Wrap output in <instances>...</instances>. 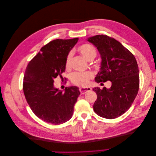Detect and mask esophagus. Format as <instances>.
Wrapping results in <instances>:
<instances>
[{
  "instance_id": "1",
  "label": "esophagus",
  "mask_w": 156,
  "mask_h": 156,
  "mask_svg": "<svg viewBox=\"0 0 156 156\" xmlns=\"http://www.w3.org/2000/svg\"><path fill=\"white\" fill-rule=\"evenodd\" d=\"M80 92H81V94H84L87 92H88L92 90V88H81L79 89Z\"/></svg>"
}]
</instances>
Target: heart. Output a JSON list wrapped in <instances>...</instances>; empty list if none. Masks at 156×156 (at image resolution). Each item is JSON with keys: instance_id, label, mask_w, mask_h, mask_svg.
<instances>
[{"instance_id": "obj_1", "label": "heart", "mask_w": 156, "mask_h": 156, "mask_svg": "<svg viewBox=\"0 0 156 156\" xmlns=\"http://www.w3.org/2000/svg\"><path fill=\"white\" fill-rule=\"evenodd\" d=\"M77 49L80 52V53L89 61L95 58L97 55V51L95 48L88 44L81 45ZM72 56V52H69L66 56L65 61V66L66 69H69L70 68ZM93 77L94 74L90 72H74L71 75L70 80L74 85L78 87H87L89 84L90 80L92 79Z\"/></svg>"}]
</instances>
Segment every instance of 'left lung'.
<instances>
[{
    "label": "left lung",
    "instance_id": "obj_1",
    "mask_svg": "<svg viewBox=\"0 0 156 156\" xmlns=\"http://www.w3.org/2000/svg\"><path fill=\"white\" fill-rule=\"evenodd\" d=\"M101 57L100 72L95 78L97 83L110 81V88H94L97 100L94 111L101 117L114 119L129 109L139 88V67L134 55L119 41L107 35L89 37ZM103 84V83H101Z\"/></svg>",
    "mask_w": 156,
    "mask_h": 156
}]
</instances>
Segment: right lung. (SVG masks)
I'll return each instance as SVG.
<instances>
[{"instance_id":"right-lung-1","label":"right lung","mask_w":156,"mask_h":156,"mask_svg":"<svg viewBox=\"0 0 156 156\" xmlns=\"http://www.w3.org/2000/svg\"><path fill=\"white\" fill-rule=\"evenodd\" d=\"M78 40L51 41L42 47L27 65L23 83L26 100L34 115L48 123L62 124L73 115L80 94L79 88L66 87L62 92L54 88L53 83L58 76L63 81L66 58Z\"/></svg>"}]
</instances>
